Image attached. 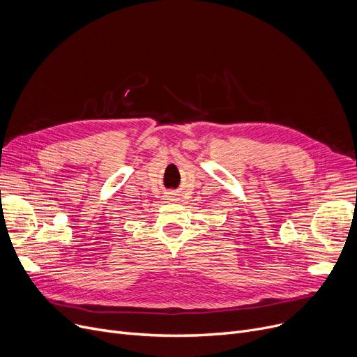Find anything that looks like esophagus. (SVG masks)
<instances>
[{
    "label": "esophagus",
    "mask_w": 357,
    "mask_h": 357,
    "mask_svg": "<svg viewBox=\"0 0 357 357\" xmlns=\"http://www.w3.org/2000/svg\"><path fill=\"white\" fill-rule=\"evenodd\" d=\"M167 199H169V201H175V198H174V197H167Z\"/></svg>",
    "instance_id": "34e87169"
}]
</instances>
